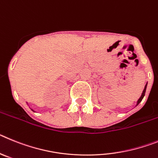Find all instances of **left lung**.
<instances>
[{
    "label": "left lung",
    "instance_id": "8db88e82",
    "mask_svg": "<svg viewBox=\"0 0 158 158\" xmlns=\"http://www.w3.org/2000/svg\"><path fill=\"white\" fill-rule=\"evenodd\" d=\"M147 83H146V84H145V87H144V90H143V91H142V95H141V97H140V98H138V102H137V104H136V106H137L138 105V104L140 103V102H142V98H144V96H145V90H146V87H147Z\"/></svg>",
    "mask_w": 158,
    "mask_h": 158
}]
</instances>
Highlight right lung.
I'll return each mask as SVG.
<instances>
[{
	"label": "right lung",
	"instance_id": "add662e5",
	"mask_svg": "<svg viewBox=\"0 0 158 158\" xmlns=\"http://www.w3.org/2000/svg\"><path fill=\"white\" fill-rule=\"evenodd\" d=\"M27 104H28V102H27ZM31 110H32V109H31ZM33 111H34V110H33Z\"/></svg>",
	"mask_w": 158,
	"mask_h": 158
}]
</instances>
